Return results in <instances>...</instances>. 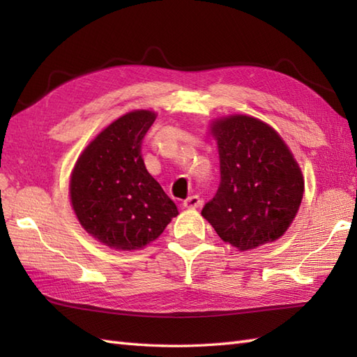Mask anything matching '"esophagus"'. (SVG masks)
<instances>
[{
    "mask_svg": "<svg viewBox=\"0 0 357 357\" xmlns=\"http://www.w3.org/2000/svg\"><path fill=\"white\" fill-rule=\"evenodd\" d=\"M202 206V199L199 198L198 195L188 196V198L184 201V207L185 208H198Z\"/></svg>",
    "mask_w": 357,
    "mask_h": 357,
    "instance_id": "obj_1",
    "label": "esophagus"
}]
</instances>
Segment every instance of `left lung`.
<instances>
[{
	"mask_svg": "<svg viewBox=\"0 0 357 357\" xmlns=\"http://www.w3.org/2000/svg\"><path fill=\"white\" fill-rule=\"evenodd\" d=\"M211 133L218 141L221 184L202 216L219 238L242 252L279 239L304 195L291 151L276 130L252 116L216 121Z\"/></svg>",
	"mask_w": 357,
	"mask_h": 357,
	"instance_id": "obj_1",
	"label": "left lung"
}]
</instances>
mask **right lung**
Wrapping results in <instances>:
<instances>
[{"mask_svg":"<svg viewBox=\"0 0 357 357\" xmlns=\"http://www.w3.org/2000/svg\"><path fill=\"white\" fill-rule=\"evenodd\" d=\"M155 118L149 110H136L113 121L73 169L75 213L87 233L110 248H142L178 215L142 159V139Z\"/></svg>","mask_w":357,"mask_h":357,"instance_id":"right-lung-1","label":"right lung"}]
</instances>
